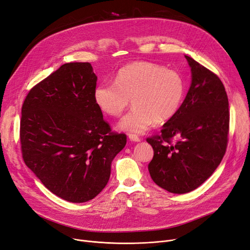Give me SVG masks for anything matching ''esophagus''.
<instances>
[{"label":"esophagus","instance_id":"34e87169","mask_svg":"<svg viewBox=\"0 0 250 250\" xmlns=\"http://www.w3.org/2000/svg\"><path fill=\"white\" fill-rule=\"evenodd\" d=\"M128 139L131 140L132 142H140L141 141V138H139L137 135H134V134H129Z\"/></svg>","mask_w":250,"mask_h":250}]
</instances>
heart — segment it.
Listing matches in <instances>:
<instances>
[{"label": "heart", "instance_id": "b5f03b06", "mask_svg": "<svg viewBox=\"0 0 250 250\" xmlns=\"http://www.w3.org/2000/svg\"><path fill=\"white\" fill-rule=\"evenodd\" d=\"M186 83L182 74L152 62H135L119 69L114 83L95 88L94 100L100 109L113 117L129 103L134 108L118 125L123 131L142 134L155 123L175 116L185 98Z\"/></svg>", "mask_w": 250, "mask_h": 250}]
</instances>
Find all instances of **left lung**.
Wrapping results in <instances>:
<instances>
[{
  "label": "left lung",
  "instance_id": "1",
  "mask_svg": "<svg viewBox=\"0 0 250 250\" xmlns=\"http://www.w3.org/2000/svg\"><path fill=\"white\" fill-rule=\"evenodd\" d=\"M192 83L177 114L160 135L147 138L154 155L148 169L156 185L184 194L208 180L226 153L230 111L220 78L189 56Z\"/></svg>",
  "mask_w": 250,
  "mask_h": 250
}]
</instances>
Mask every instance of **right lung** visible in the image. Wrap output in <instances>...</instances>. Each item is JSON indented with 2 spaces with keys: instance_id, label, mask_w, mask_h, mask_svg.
Wrapping results in <instances>:
<instances>
[{
  "instance_id": "obj_1",
  "label": "right lung",
  "mask_w": 250,
  "mask_h": 250,
  "mask_svg": "<svg viewBox=\"0 0 250 250\" xmlns=\"http://www.w3.org/2000/svg\"><path fill=\"white\" fill-rule=\"evenodd\" d=\"M97 77L89 62L65 63L31 88L21 108L25 165L58 197L89 201L107 185L111 162L126 144L94 100Z\"/></svg>"
}]
</instances>
